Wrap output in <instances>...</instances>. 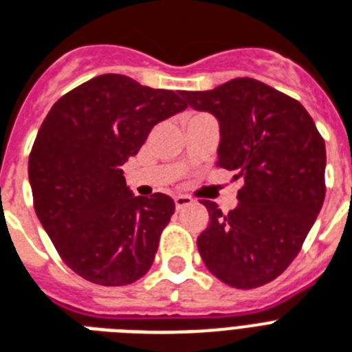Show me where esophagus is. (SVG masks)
Returning a JSON list of instances; mask_svg holds the SVG:
<instances>
[{"label":"esophagus","mask_w":352,"mask_h":352,"mask_svg":"<svg viewBox=\"0 0 352 352\" xmlns=\"http://www.w3.org/2000/svg\"><path fill=\"white\" fill-rule=\"evenodd\" d=\"M175 208L177 210H182L186 208V206H190V204L193 203V199L190 197V195H175Z\"/></svg>","instance_id":"34e87169"}]
</instances>
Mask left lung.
<instances>
[{
    "mask_svg": "<svg viewBox=\"0 0 352 352\" xmlns=\"http://www.w3.org/2000/svg\"><path fill=\"white\" fill-rule=\"evenodd\" d=\"M186 106L212 113L221 127L217 166L243 179L239 203L210 214L199 254L215 278L256 289L294 261L325 199V140L300 102L254 78L212 91H182Z\"/></svg>",
    "mask_w": 352,
    "mask_h": 352,
    "instance_id": "1",
    "label": "left lung"
}]
</instances>
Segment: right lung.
Wrapping results in <instances>:
<instances>
[{
	"label": "right lung",
	"instance_id": "right-lung-1",
	"mask_svg": "<svg viewBox=\"0 0 352 352\" xmlns=\"http://www.w3.org/2000/svg\"><path fill=\"white\" fill-rule=\"evenodd\" d=\"M179 93L100 74L51 107L29 155L34 210L63 263L91 283L148 272L175 212L164 193L135 197L122 166L155 124L186 109Z\"/></svg>",
	"mask_w": 352,
	"mask_h": 352
}]
</instances>
